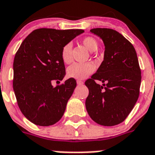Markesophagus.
Returning a JSON list of instances; mask_svg holds the SVG:
<instances>
[{"label":"esophagus","mask_w":155,"mask_h":155,"mask_svg":"<svg viewBox=\"0 0 155 155\" xmlns=\"http://www.w3.org/2000/svg\"><path fill=\"white\" fill-rule=\"evenodd\" d=\"M77 84H78V85H82V84H83V81H81V80H78V81H77Z\"/></svg>","instance_id":"esophagus-1"}]
</instances>
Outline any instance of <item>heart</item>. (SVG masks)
<instances>
[{
    "mask_svg": "<svg viewBox=\"0 0 155 155\" xmlns=\"http://www.w3.org/2000/svg\"><path fill=\"white\" fill-rule=\"evenodd\" d=\"M81 43L83 46L90 51H94L98 48V43L93 37H85ZM61 58L65 64L72 61V46L70 44H65L61 50ZM95 67L92 63H74L67 69V76L77 80L86 78L94 71Z\"/></svg>",
    "mask_w": 155,
    "mask_h": 155,
    "instance_id": "b5f03b06",
    "label": "heart"
}]
</instances>
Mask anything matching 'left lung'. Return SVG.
Here are the masks:
<instances>
[{
  "instance_id": "1",
  "label": "left lung",
  "mask_w": 155,
  "mask_h": 155,
  "mask_svg": "<svg viewBox=\"0 0 155 155\" xmlns=\"http://www.w3.org/2000/svg\"><path fill=\"white\" fill-rule=\"evenodd\" d=\"M91 32L101 38L105 51L97 72L85 82L89 89L86 107L94 122L113 126L126 119L138 99L141 81L138 59L133 44L118 31L94 28Z\"/></svg>"
}]
</instances>
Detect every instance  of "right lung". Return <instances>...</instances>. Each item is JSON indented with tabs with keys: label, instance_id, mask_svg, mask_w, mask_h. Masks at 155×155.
I'll return each instance as SVG.
<instances>
[{
	"label": "right lung",
	"instance_id": "1",
	"mask_svg": "<svg viewBox=\"0 0 155 155\" xmlns=\"http://www.w3.org/2000/svg\"><path fill=\"white\" fill-rule=\"evenodd\" d=\"M83 32L37 29L19 47L14 60L13 87L21 113L35 124L52 125L64 115L76 80L69 78L56 87L51 82H60L65 75L63 47Z\"/></svg>",
	"mask_w": 155,
	"mask_h": 155
}]
</instances>
